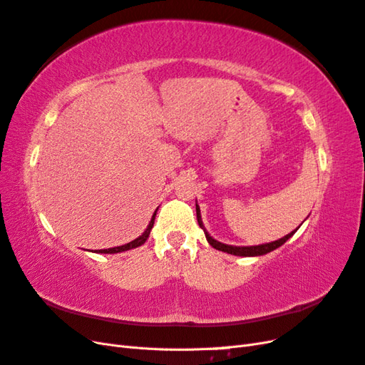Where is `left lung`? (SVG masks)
<instances>
[{
  "label": "left lung",
  "mask_w": 365,
  "mask_h": 365,
  "mask_svg": "<svg viewBox=\"0 0 365 365\" xmlns=\"http://www.w3.org/2000/svg\"><path fill=\"white\" fill-rule=\"evenodd\" d=\"M196 217H197V224H200V227L204 230L205 233V237H207V242L210 245H212L213 248L219 250V251H224V252H228V254H233V256H244V257H252V256H263V254L267 252H271L274 251L275 248L282 247L286 240H288L289 237H292V235L295 233L297 230H294L292 233L286 235L284 237L279 239V240H274V242H269V244H263V245H254V247H233V245H225L222 244V242H217L215 240L212 236H210L205 228H204V224H202V219H201V210L200 207H197L196 204Z\"/></svg>",
  "instance_id": "left-lung-1"
}]
</instances>
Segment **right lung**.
<instances>
[{"mask_svg":"<svg viewBox=\"0 0 365 365\" xmlns=\"http://www.w3.org/2000/svg\"><path fill=\"white\" fill-rule=\"evenodd\" d=\"M157 210H158V208H157ZM157 210H155V213H153V216H152V219H150V222H149L148 228L145 230V233H143L140 237H137L135 240L129 242V244L120 245V247H114V248H108V250H98V251H96V252H102V254H115V252H121V251H128V250H132V248H137V247H140V245L145 244V242H146V240H148V237H149V235H150V230H152V227H153V222H155Z\"/></svg>","mask_w":365,"mask_h":365,"instance_id":"add662e5","label":"right lung"}]
</instances>
